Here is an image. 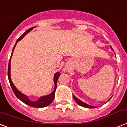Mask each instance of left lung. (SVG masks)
I'll list each match as a JSON object with an SVG mask.
<instances>
[{"label": "left lung", "mask_w": 127, "mask_h": 127, "mask_svg": "<svg viewBox=\"0 0 127 127\" xmlns=\"http://www.w3.org/2000/svg\"><path fill=\"white\" fill-rule=\"evenodd\" d=\"M111 49H112V50H113V48H112V46H111ZM73 98H74V100L76 101V103L79 104V105H80V106H83V107H86V108H90V109H93V108H96L95 106H91V105H89V104H86V103H85V102H83V101H81V100H79V98H77L76 97H75L74 95H73Z\"/></svg>", "instance_id": "left-lung-1"}]
</instances>
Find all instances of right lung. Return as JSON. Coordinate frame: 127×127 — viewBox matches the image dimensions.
<instances>
[{
    "instance_id": "1",
    "label": "right lung",
    "mask_w": 127,
    "mask_h": 127,
    "mask_svg": "<svg viewBox=\"0 0 127 127\" xmlns=\"http://www.w3.org/2000/svg\"><path fill=\"white\" fill-rule=\"evenodd\" d=\"M34 27H32L31 29H28L27 31L25 32V33H23L22 35L18 38L17 40H16V42L15 45H14V48L12 49V54H11V56H10V58L9 60V63H8V80H9V83L10 85L12 87V89L14 92V95H16V96L17 98L21 100L22 102H23L25 104H27V105H29L30 106H32V107H34V108H42V107H45V106H47L48 105H49L50 104H51L53 102V100L55 99V91H56V89H57V81H58V79L59 77L61 75V73L59 72H57V73H55V76H54V83H55V89L53 91L52 93H51L50 95H48L44 96H42L40 97L39 99L36 101H32L28 98V96L27 95H25L24 94H22L20 91H18V89H16V87H14V85H13V83H12L11 81V79H10V59H11V57L12 55V53H13V51H14V48L16 46V43L21 40L22 38H23L24 36H25V34H27L29 32H30L31 31L32 29H33Z\"/></svg>"
}]
</instances>
